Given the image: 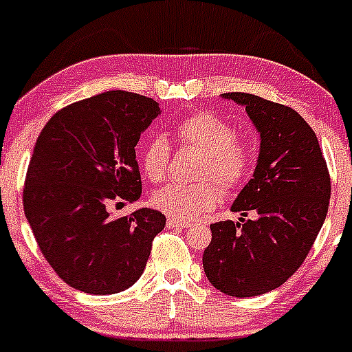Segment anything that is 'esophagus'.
Segmentation results:
<instances>
[{
  "instance_id": "34e87169",
  "label": "esophagus",
  "mask_w": 352,
  "mask_h": 352,
  "mask_svg": "<svg viewBox=\"0 0 352 352\" xmlns=\"http://www.w3.org/2000/svg\"><path fill=\"white\" fill-rule=\"evenodd\" d=\"M166 225H168L170 228H187V226H190V225H192V223L187 221V219H173V218H170Z\"/></svg>"
}]
</instances>
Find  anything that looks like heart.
<instances>
[{"label":"heart","mask_w":352,"mask_h":352,"mask_svg":"<svg viewBox=\"0 0 352 352\" xmlns=\"http://www.w3.org/2000/svg\"><path fill=\"white\" fill-rule=\"evenodd\" d=\"M179 141L204 153L199 175L211 177L225 189L239 186L252 165V148L247 140L235 136V131L221 117L196 112L184 117L173 129ZM170 143L165 136H151L141 150V168L151 182H162L168 173ZM221 199L211 180L197 184H168L156 190L153 204L160 211L177 219H192L216 208Z\"/></svg>","instance_id":"obj_1"}]
</instances>
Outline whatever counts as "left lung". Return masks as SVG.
<instances>
[{
	"label": "left lung",
	"instance_id": "obj_1",
	"mask_svg": "<svg viewBox=\"0 0 352 352\" xmlns=\"http://www.w3.org/2000/svg\"><path fill=\"white\" fill-rule=\"evenodd\" d=\"M223 98L245 107L261 134L254 175L232 206L257 218L212 223L202 267L216 289L250 298L279 287L303 264L327 216L330 177L314 129L296 110L240 91Z\"/></svg>",
	"mask_w": 352,
	"mask_h": 352
}]
</instances>
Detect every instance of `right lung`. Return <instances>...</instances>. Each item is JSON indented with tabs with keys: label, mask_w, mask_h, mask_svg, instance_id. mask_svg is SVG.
Masks as SVG:
<instances>
[{
	"label": "right lung",
	"mask_w": 352,
	"mask_h": 352,
	"mask_svg": "<svg viewBox=\"0 0 352 352\" xmlns=\"http://www.w3.org/2000/svg\"><path fill=\"white\" fill-rule=\"evenodd\" d=\"M160 113L153 98L105 91L59 110L37 138L25 216L45 261L74 289L120 293L146 267L165 216L141 208L112 218L107 204L141 197L134 146Z\"/></svg>",
	"instance_id": "add662e5"
}]
</instances>
